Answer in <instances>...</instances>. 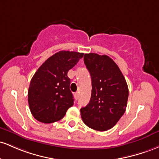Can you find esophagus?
<instances>
[{"instance_id":"34e87169","label":"esophagus","mask_w":159,"mask_h":159,"mask_svg":"<svg viewBox=\"0 0 159 159\" xmlns=\"http://www.w3.org/2000/svg\"><path fill=\"white\" fill-rule=\"evenodd\" d=\"M74 98L76 100H78V98H79V94H78L77 92H76V93L74 94Z\"/></svg>"}]
</instances>
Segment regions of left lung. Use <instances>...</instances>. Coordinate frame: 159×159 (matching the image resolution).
<instances>
[{
	"mask_svg": "<svg viewBox=\"0 0 159 159\" xmlns=\"http://www.w3.org/2000/svg\"><path fill=\"white\" fill-rule=\"evenodd\" d=\"M84 63L92 77V95L80 109L83 122L99 131L110 129L118 122L127 107L128 88L118 65L107 56L85 54Z\"/></svg>",
	"mask_w": 159,
	"mask_h": 159,
	"instance_id": "obj_1",
	"label": "left lung"
}]
</instances>
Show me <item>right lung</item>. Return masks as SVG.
<instances>
[{"instance_id": "obj_1", "label": "right lung", "mask_w": 159, "mask_h": 159, "mask_svg": "<svg viewBox=\"0 0 159 159\" xmlns=\"http://www.w3.org/2000/svg\"><path fill=\"white\" fill-rule=\"evenodd\" d=\"M83 56L84 53L60 51L49 57L36 71L30 83L28 101L32 115L37 121H59L74 105L67 72Z\"/></svg>"}]
</instances>
